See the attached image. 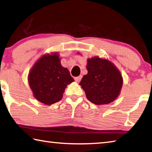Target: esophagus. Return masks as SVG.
Returning a JSON list of instances; mask_svg holds the SVG:
<instances>
[{"mask_svg":"<svg viewBox=\"0 0 152 152\" xmlns=\"http://www.w3.org/2000/svg\"><path fill=\"white\" fill-rule=\"evenodd\" d=\"M82 78V75H80L79 76L75 77V78H74V80H75V81H76V82H79L81 80Z\"/></svg>","mask_w":152,"mask_h":152,"instance_id":"1","label":"esophagus"}]
</instances>
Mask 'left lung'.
<instances>
[{
    "label": "left lung",
    "mask_w": 152,
    "mask_h": 152,
    "mask_svg": "<svg viewBox=\"0 0 152 152\" xmlns=\"http://www.w3.org/2000/svg\"><path fill=\"white\" fill-rule=\"evenodd\" d=\"M88 74L80 85L88 100L96 105L107 104L119 95L123 80L119 70L109 60L94 57L88 60Z\"/></svg>",
    "instance_id": "left-lung-1"
}]
</instances>
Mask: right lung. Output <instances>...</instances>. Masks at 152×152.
<instances>
[{
  "instance_id": "obj_1",
  "label": "right lung",
  "mask_w": 152,
  "mask_h": 152,
  "mask_svg": "<svg viewBox=\"0 0 152 152\" xmlns=\"http://www.w3.org/2000/svg\"><path fill=\"white\" fill-rule=\"evenodd\" d=\"M74 81L70 72L60 64L59 55H45L29 73L28 83L34 97L47 105L60 100L66 86Z\"/></svg>"
}]
</instances>
